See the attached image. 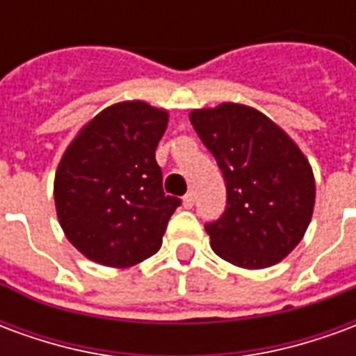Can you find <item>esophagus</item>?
Here are the masks:
<instances>
[{
    "instance_id": "34e87169",
    "label": "esophagus",
    "mask_w": 356,
    "mask_h": 356,
    "mask_svg": "<svg viewBox=\"0 0 356 356\" xmlns=\"http://www.w3.org/2000/svg\"><path fill=\"white\" fill-rule=\"evenodd\" d=\"M183 206H185L186 209H191L194 206V194L193 193H186L185 196H183Z\"/></svg>"
}]
</instances>
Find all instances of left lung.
<instances>
[{
	"label": "left lung",
	"mask_w": 356,
	"mask_h": 356,
	"mask_svg": "<svg viewBox=\"0 0 356 356\" xmlns=\"http://www.w3.org/2000/svg\"><path fill=\"white\" fill-rule=\"evenodd\" d=\"M188 118L227 185L225 213L206 225L213 252L252 270L280 263L313 217L316 186L305 154L280 125L246 104L221 102Z\"/></svg>",
	"instance_id": "1"
}]
</instances>
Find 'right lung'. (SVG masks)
I'll use <instances>...</instances> for the list:
<instances>
[{
  "mask_svg": "<svg viewBox=\"0 0 356 356\" xmlns=\"http://www.w3.org/2000/svg\"><path fill=\"white\" fill-rule=\"evenodd\" d=\"M168 110L145 101L116 102L81 127L58 162V223L80 254L104 267L127 268L162 246L181 204L162 188L156 147Z\"/></svg>",
  "mask_w": 356,
  "mask_h": 356,
  "instance_id": "right-lung-1",
  "label": "right lung"
}]
</instances>
